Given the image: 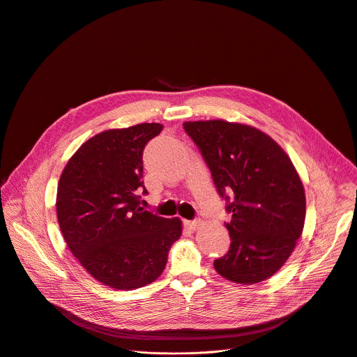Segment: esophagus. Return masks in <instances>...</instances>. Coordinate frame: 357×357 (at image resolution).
Segmentation results:
<instances>
[{
  "mask_svg": "<svg viewBox=\"0 0 357 357\" xmlns=\"http://www.w3.org/2000/svg\"><path fill=\"white\" fill-rule=\"evenodd\" d=\"M185 226L189 230H196L200 226V220H185Z\"/></svg>",
  "mask_w": 357,
  "mask_h": 357,
  "instance_id": "1",
  "label": "esophagus"
}]
</instances>
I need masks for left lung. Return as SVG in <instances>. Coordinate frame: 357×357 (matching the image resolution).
<instances>
[{
    "instance_id": "obj_1",
    "label": "left lung",
    "mask_w": 357,
    "mask_h": 357,
    "mask_svg": "<svg viewBox=\"0 0 357 357\" xmlns=\"http://www.w3.org/2000/svg\"><path fill=\"white\" fill-rule=\"evenodd\" d=\"M183 128L231 215L225 223L230 248L215 260V270L244 285L270 278L291 256L305 223V190L289 157L271 137L245 124L186 121Z\"/></svg>"
}]
</instances>
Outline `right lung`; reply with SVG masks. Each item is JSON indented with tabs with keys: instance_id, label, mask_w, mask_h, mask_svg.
<instances>
[{
	"instance_id": "add662e5",
	"label": "right lung",
	"mask_w": 357,
	"mask_h": 357,
	"mask_svg": "<svg viewBox=\"0 0 357 357\" xmlns=\"http://www.w3.org/2000/svg\"><path fill=\"white\" fill-rule=\"evenodd\" d=\"M164 126L144 123L87 139L66 164L56 213L63 238L86 271L101 284L130 291L155 281L171 245L182 234L178 218L139 206L142 152Z\"/></svg>"
}]
</instances>
